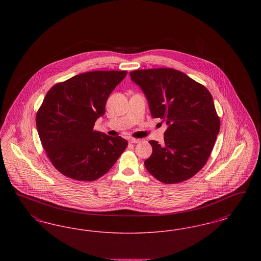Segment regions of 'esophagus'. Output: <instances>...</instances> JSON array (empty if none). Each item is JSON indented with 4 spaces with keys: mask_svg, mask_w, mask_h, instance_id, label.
<instances>
[{
    "mask_svg": "<svg viewBox=\"0 0 261 261\" xmlns=\"http://www.w3.org/2000/svg\"><path fill=\"white\" fill-rule=\"evenodd\" d=\"M140 141H141V140H139V139H134V138H130V139H129V143H131V144H137V143H140Z\"/></svg>",
    "mask_w": 261,
    "mask_h": 261,
    "instance_id": "1",
    "label": "esophagus"
}]
</instances>
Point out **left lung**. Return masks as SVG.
<instances>
[{
  "label": "left lung",
  "mask_w": 261,
  "mask_h": 261,
  "mask_svg": "<svg viewBox=\"0 0 261 261\" xmlns=\"http://www.w3.org/2000/svg\"><path fill=\"white\" fill-rule=\"evenodd\" d=\"M142 89L153 118L166 121L164 143L149 141L152 153L145 161L149 173L164 184L186 181L207 162L220 129L210 91L173 68L130 72Z\"/></svg>",
  "instance_id": "8db88e82"
}]
</instances>
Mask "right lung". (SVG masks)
I'll return each mask as SVG.
<instances>
[{"mask_svg": "<svg viewBox=\"0 0 261 261\" xmlns=\"http://www.w3.org/2000/svg\"><path fill=\"white\" fill-rule=\"evenodd\" d=\"M126 71H90L50 88L36 115L38 134L53 165L64 176L94 181L107 173L128 143L94 130L109 96Z\"/></svg>", "mask_w": 261, "mask_h": 261, "instance_id": "add662e5", "label": "right lung"}]
</instances>
